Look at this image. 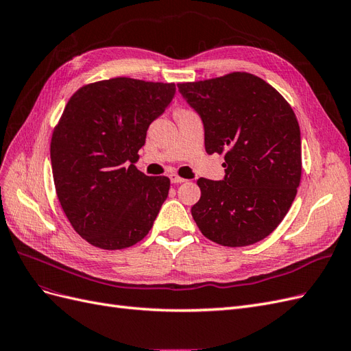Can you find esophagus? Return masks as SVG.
Here are the masks:
<instances>
[{
	"instance_id": "34e87169",
	"label": "esophagus",
	"mask_w": 351,
	"mask_h": 351,
	"mask_svg": "<svg viewBox=\"0 0 351 351\" xmlns=\"http://www.w3.org/2000/svg\"><path fill=\"white\" fill-rule=\"evenodd\" d=\"M169 180H171L173 184H180V183H184V182H186L184 178L178 177V176H171V177H169Z\"/></svg>"
}]
</instances>
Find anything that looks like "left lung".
I'll return each mask as SVG.
<instances>
[{
    "label": "left lung",
    "mask_w": 351,
    "mask_h": 351,
    "mask_svg": "<svg viewBox=\"0 0 351 351\" xmlns=\"http://www.w3.org/2000/svg\"><path fill=\"white\" fill-rule=\"evenodd\" d=\"M177 86L204 124L206 152L226 154L224 178L197 180L192 215L202 234L228 247L268 237L302 177L300 127L289 102L250 73Z\"/></svg>",
    "instance_id": "left-lung-1"
}]
</instances>
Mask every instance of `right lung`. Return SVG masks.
I'll return each instance as SVG.
<instances>
[{"label": "right lung", "instance_id": "obj_1", "mask_svg": "<svg viewBox=\"0 0 351 351\" xmlns=\"http://www.w3.org/2000/svg\"><path fill=\"white\" fill-rule=\"evenodd\" d=\"M174 95V83L115 77L67 102L51 139L52 176L70 224L93 246L130 247L152 228L169 178L145 176L134 162Z\"/></svg>", "mask_w": 351, "mask_h": 351}]
</instances>
